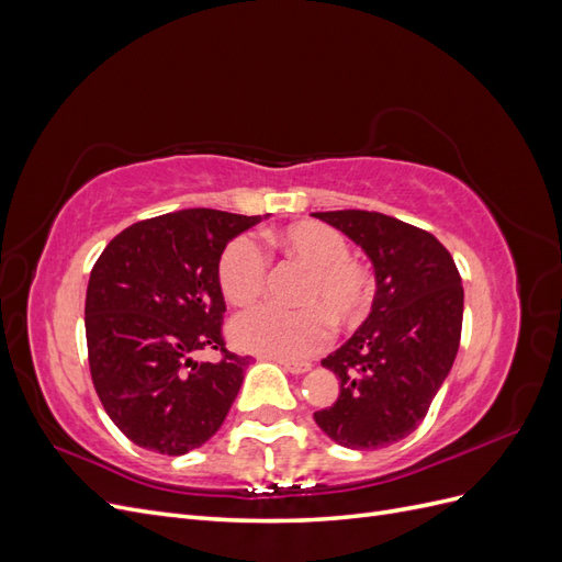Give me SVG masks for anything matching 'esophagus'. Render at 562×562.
Here are the masks:
<instances>
[{
    "mask_svg": "<svg viewBox=\"0 0 562 562\" xmlns=\"http://www.w3.org/2000/svg\"><path fill=\"white\" fill-rule=\"evenodd\" d=\"M271 361H277L281 368L293 372V375H302V372H307L312 368V363H307V361H283V359H271Z\"/></svg>",
    "mask_w": 562,
    "mask_h": 562,
    "instance_id": "34e87169",
    "label": "esophagus"
}]
</instances>
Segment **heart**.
Returning <instances> with one entry per match:
<instances>
[{
    "label": "heart",
    "instance_id": "heart-1",
    "mask_svg": "<svg viewBox=\"0 0 562 562\" xmlns=\"http://www.w3.org/2000/svg\"><path fill=\"white\" fill-rule=\"evenodd\" d=\"M271 246L281 248L293 260L307 267L300 300L307 302L302 310L255 307L234 321L232 335L244 349L274 356L283 361H300L328 345L333 321H359L370 304L372 281L368 269L349 258V244L337 229L312 223L288 225L267 234ZM267 277V255L262 246L239 236L234 239L217 262V283L225 300L236 307H246L262 293Z\"/></svg>",
    "mask_w": 562,
    "mask_h": 562
}]
</instances>
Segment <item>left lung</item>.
<instances>
[{
	"label": "left lung",
	"instance_id": "obj_1",
	"mask_svg": "<svg viewBox=\"0 0 562 562\" xmlns=\"http://www.w3.org/2000/svg\"><path fill=\"white\" fill-rule=\"evenodd\" d=\"M361 246L375 300L347 342L321 361L339 396L314 413L335 443L378 450L411 436L446 382L462 337L464 288L434 234L375 211L312 213Z\"/></svg>",
	"mask_w": 562,
	"mask_h": 562
}]
</instances>
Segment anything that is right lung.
<instances>
[{
    "mask_svg": "<svg viewBox=\"0 0 562 562\" xmlns=\"http://www.w3.org/2000/svg\"><path fill=\"white\" fill-rule=\"evenodd\" d=\"M260 220L213 209L166 213L116 234L95 260L83 310L91 378L135 446L184 454L223 427L250 356L225 349L217 262ZM201 348L224 359L194 362Z\"/></svg>",
    "mask_w": 562,
    "mask_h": 562,
    "instance_id": "add662e5",
    "label": "right lung"
}]
</instances>
